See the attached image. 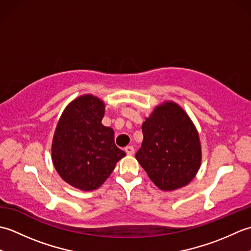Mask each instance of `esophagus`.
<instances>
[{"instance_id": "esophagus-1", "label": "esophagus", "mask_w": 251, "mask_h": 251, "mask_svg": "<svg viewBox=\"0 0 251 251\" xmlns=\"http://www.w3.org/2000/svg\"><path fill=\"white\" fill-rule=\"evenodd\" d=\"M125 152H126L127 155H132V154L135 153V149H134V147L128 146V147L125 148Z\"/></svg>"}]
</instances>
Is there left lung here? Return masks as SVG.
<instances>
[{"label": "left lung", "mask_w": 251, "mask_h": 251, "mask_svg": "<svg viewBox=\"0 0 251 251\" xmlns=\"http://www.w3.org/2000/svg\"><path fill=\"white\" fill-rule=\"evenodd\" d=\"M143 141L137 161L158 189L189 184L201 167L199 132L183 109L173 101L157 105L142 124Z\"/></svg>", "instance_id": "8db88e82"}]
</instances>
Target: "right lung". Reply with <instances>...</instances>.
I'll return each mask as SVG.
<instances>
[{
	"label": "right lung",
	"instance_id": "1",
	"mask_svg": "<svg viewBox=\"0 0 251 251\" xmlns=\"http://www.w3.org/2000/svg\"><path fill=\"white\" fill-rule=\"evenodd\" d=\"M102 100L79 96L63 111L51 145V159L60 177L82 191L98 189L126 155L114 143V131L101 124Z\"/></svg>",
	"mask_w": 251,
	"mask_h": 251
}]
</instances>
